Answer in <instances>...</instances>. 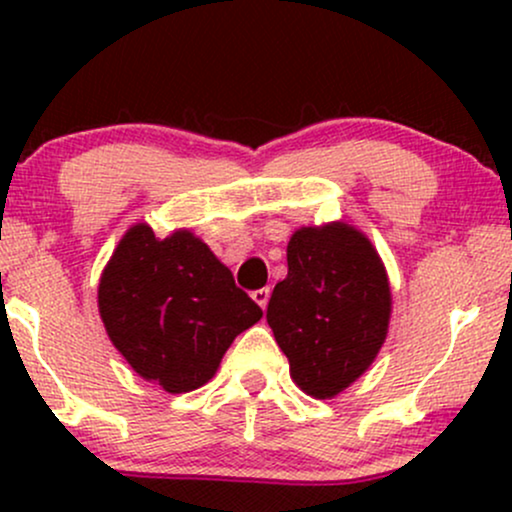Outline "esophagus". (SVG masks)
Wrapping results in <instances>:
<instances>
[{
    "mask_svg": "<svg viewBox=\"0 0 512 512\" xmlns=\"http://www.w3.org/2000/svg\"><path fill=\"white\" fill-rule=\"evenodd\" d=\"M269 296H272V291H269V286H264V289H257V291H252V301H255L257 305H260L262 310L267 308V303H269Z\"/></svg>",
    "mask_w": 512,
    "mask_h": 512,
    "instance_id": "obj_1",
    "label": "esophagus"
}]
</instances>
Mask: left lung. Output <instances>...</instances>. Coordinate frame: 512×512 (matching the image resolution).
I'll use <instances>...</instances> for the list:
<instances>
[{"mask_svg": "<svg viewBox=\"0 0 512 512\" xmlns=\"http://www.w3.org/2000/svg\"><path fill=\"white\" fill-rule=\"evenodd\" d=\"M286 260L267 322L293 383L317 399L334 397L366 373L387 337L392 293L383 260L342 221L298 228Z\"/></svg>", "mask_w": 512, "mask_h": 512, "instance_id": "1", "label": "left lung"}]
</instances>
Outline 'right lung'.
<instances>
[{
	"instance_id": "1",
	"label": "right lung",
	"mask_w": 512,
	"mask_h": 512,
	"mask_svg": "<svg viewBox=\"0 0 512 512\" xmlns=\"http://www.w3.org/2000/svg\"><path fill=\"white\" fill-rule=\"evenodd\" d=\"M110 342L149 383L180 395L209 383L262 308L190 231L156 238L137 223L122 236L98 284Z\"/></svg>"
}]
</instances>
